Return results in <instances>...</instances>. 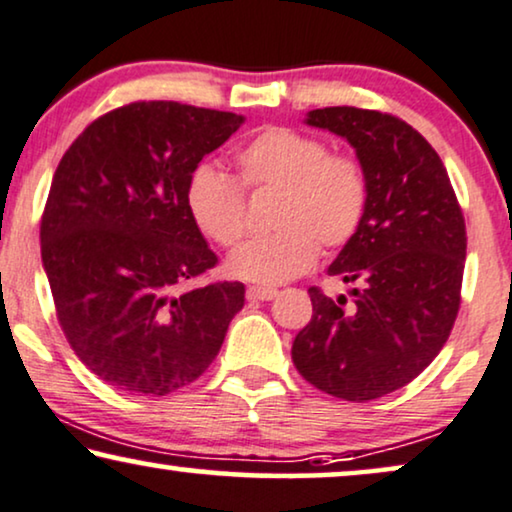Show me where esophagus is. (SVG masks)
<instances>
[{
    "mask_svg": "<svg viewBox=\"0 0 512 512\" xmlns=\"http://www.w3.org/2000/svg\"><path fill=\"white\" fill-rule=\"evenodd\" d=\"M245 295H248V299H252V302H255V299H260V302H269V299H274L278 295V290L276 288H257V285H252Z\"/></svg>",
    "mask_w": 512,
    "mask_h": 512,
    "instance_id": "34e87169",
    "label": "esophagus"
}]
</instances>
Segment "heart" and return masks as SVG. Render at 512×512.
Returning a JSON list of instances; mask_svg holds the SVG:
<instances>
[{
	"mask_svg": "<svg viewBox=\"0 0 512 512\" xmlns=\"http://www.w3.org/2000/svg\"><path fill=\"white\" fill-rule=\"evenodd\" d=\"M236 180L208 163L187 177L185 203L196 227L222 248H236L248 231L245 192H276L269 213L274 234L234 252L229 269L257 283H283L323 252L344 248L358 234L370 201V180L353 154L295 128L271 126L238 149Z\"/></svg>",
	"mask_w": 512,
	"mask_h": 512,
	"instance_id": "1",
	"label": "heart"
}]
</instances>
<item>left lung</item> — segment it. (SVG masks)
Instances as JSON below:
<instances>
[{
	"label": "left lung",
	"instance_id": "obj_1",
	"mask_svg": "<svg viewBox=\"0 0 512 512\" xmlns=\"http://www.w3.org/2000/svg\"><path fill=\"white\" fill-rule=\"evenodd\" d=\"M306 124L356 147L370 180L358 234L327 274L353 299L309 288L313 316L292 344L299 374L335 398L365 403L419 377L452 332L466 264V220L428 140L377 109L323 107Z\"/></svg>",
	"mask_w": 512,
	"mask_h": 512
}]
</instances>
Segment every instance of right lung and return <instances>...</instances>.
<instances>
[{
    "label": "right lung",
    "instance_id": "1",
    "mask_svg": "<svg viewBox=\"0 0 512 512\" xmlns=\"http://www.w3.org/2000/svg\"><path fill=\"white\" fill-rule=\"evenodd\" d=\"M243 117L173 100L102 114L63 154L42 215L58 323L88 370L166 395L213 363L245 285H194L217 264L185 203L187 177Z\"/></svg>",
    "mask_w": 512,
    "mask_h": 512
}]
</instances>
